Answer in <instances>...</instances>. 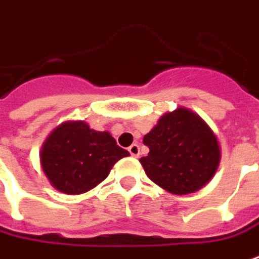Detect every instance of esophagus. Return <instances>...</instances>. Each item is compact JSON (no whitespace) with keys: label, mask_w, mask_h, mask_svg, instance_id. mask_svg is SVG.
<instances>
[{"label":"esophagus","mask_w":259,"mask_h":259,"mask_svg":"<svg viewBox=\"0 0 259 259\" xmlns=\"http://www.w3.org/2000/svg\"><path fill=\"white\" fill-rule=\"evenodd\" d=\"M128 151H130V154H131L133 157H138V155H140V145H138V144H133V145L128 148Z\"/></svg>","instance_id":"esophagus-1"}]
</instances>
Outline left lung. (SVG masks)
I'll list each match as a JSON object with an SVG mask.
<instances>
[{"mask_svg":"<svg viewBox=\"0 0 259 259\" xmlns=\"http://www.w3.org/2000/svg\"><path fill=\"white\" fill-rule=\"evenodd\" d=\"M150 148L140 162L151 181L175 195L202 188L220 164L217 137L201 118L185 108L159 118L144 137Z\"/></svg>","mask_w":259,"mask_h":259,"instance_id":"1","label":"left lung"}]
</instances>
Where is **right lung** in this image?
Returning a JSON list of instances; mask_svg holds the SVG:
<instances>
[{
  "label": "right lung",
  "instance_id": "1",
  "mask_svg": "<svg viewBox=\"0 0 259 259\" xmlns=\"http://www.w3.org/2000/svg\"><path fill=\"white\" fill-rule=\"evenodd\" d=\"M130 152L118 147L109 133L91 130L84 121H69L55 128L41 151V165L51 185L77 195L97 187L112 165Z\"/></svg>",
  "mask_w": 259,
  "mask_h": 259
}]
</instances>
